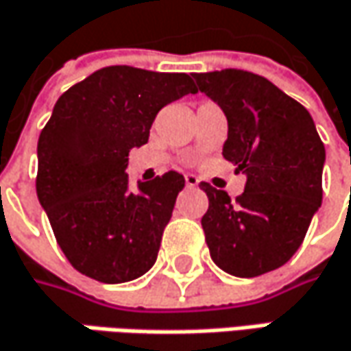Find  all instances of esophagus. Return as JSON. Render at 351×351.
I'll use <instances>...</instances> for the list:
<instances>
[{"label": "esophagus", "instance_id": "esophagus-1", "mask_svg": "<svg viewBox=\"0 0 351 351\" xmlns=\"http://www.w3.org/2000/svg\"><path fill=\"white\" fill-rule=\"evenodd\" d=\"M184 182H186V186H198V178H196L195 175H186L184 176Z\"/></svg>", "mask_w": 351, "mask_h": 351}]
</instances>
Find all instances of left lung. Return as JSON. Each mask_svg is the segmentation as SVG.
Listing matches in <instances>:
<instances>
[{
	"label": "left lung",
	"mask_w": 351,
	"mask_h": 351,
	"mask_svg": "<svg viewBox=\"0 0 351 351\" xmlns=\"http://www.w3.org/2000/svg\"><path fill=\"white\" fill-rule=\"evenodd\" d=\"M196 91L217 101L228 121L226 160L246 175L230 200L208 182L200 224L210 258L238 278H254L286 264L300 248L322 204L326 149L310 113L256 73H193Z\"/></svg>",
	"instance_id": "left-lung-1"
}]
</instances>
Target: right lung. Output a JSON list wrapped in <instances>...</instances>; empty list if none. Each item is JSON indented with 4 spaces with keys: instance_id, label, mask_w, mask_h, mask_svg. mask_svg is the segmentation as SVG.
<instances>
[{
    "instance_id": "1",
    "label": "right lung",
    "mask_w": 351,
    "mask_h": 351,
    "mask_svg": "<svg viewBox=\"0 0 351 351\" xmlns=\"http://www.w3.org/2000/svg\"><path fill=\"white\" fill-rule=\"evenodd\" d=\"M196 93L186 73L103 67L59 97L37 143L35 189L75 270L105 284L155 264L184 178L176 171L129 191V151L149 141L156 113Z\"/></svg>"
}]
</instances>
